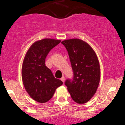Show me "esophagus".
<instances>
[{"label": "esophagus", "instance_id": "34e87169", "mask_svg": "<svg viewBox=\"0 0 125 125\" xmlns=\"http://www.w3.org/2000/svg\"><path fill=\"white\" fill-rule=\"evenodd\" d=\"M61 80L63 82H64V81H65V77L63 76L61 78Z\"/></svg>", "mask_w": 125, "mask_h": 125}]
</instances>
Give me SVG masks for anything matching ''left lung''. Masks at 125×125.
I'll return each instance as SVG.
<instances>
[{"label": "left lung", "mask_w": 125, "mask_h": 125, "mask_svg": "<svg viewBox=\"0 0 125 125\" xmlns=\"http://www.w3.org/2000/svg\"><path fill=\"white\" fill-rule=\"evenodd\" d=\"M68 53L73 71V79H67V86L72 99L83 104L95 94L100 79V69L96 54L86 42L78 39L62 42Z\"/></svg>", "instance_id": "obj_1"}]
</instances>
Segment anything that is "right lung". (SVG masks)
<instances>
[{"label": "right lung", "mask_w": 125, "mask_h": 125, "mask_svg": "<svg viewBox=\"0 0 125 125\" xmlns=\"http://www.w3.org/2000/svg\"><path fill=\"white\" fill-rule=\"evenodd\" d=\"M60 40L44 39L34 43L25 55L22 65L23 85L30 96L39 103H45L53 96L63 82L56 79L45 65V59Z\"/></svg>", "instance_id": "add662e5"}]
</instances>
